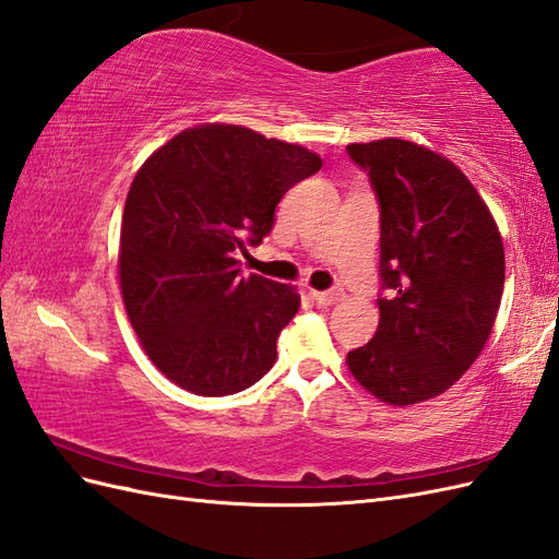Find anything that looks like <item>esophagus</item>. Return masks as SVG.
Listing matches in <instances>:
<instances>
[{"mask_svg":"<svg viewBox=\"0 0 559 559\" xmlns=\"http://www.w3.org/2000/svg\"><path fill=\"white\" fill-rule=\"evenodd\" d=\"M312 298L319 302V306H333V302L343 300V289H329V292H312Z\"/></svg>","mask_w":559,"mask_h":559,"instance_id":"34e87169","label":"esophagus"}]
</instances>
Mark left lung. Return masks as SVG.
Listing matches in <instances>:
<instances>
[{"instance_id":"1","label":"left lung","mask_w":559,"mask_h":559,"mask_svg":"<svg viewBox=\"0 0 559 559\" xmlns=\"http://www.w3.org/2000/svg\"><path fill=\"white\" fill-rule=\"evenodd\" d=\"M380 205V324L347 354L389 405L443 394L478 359L503 294V242L464 173L405 140L349 144Z\"/></svg>"}]
</instances>
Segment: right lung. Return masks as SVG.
I'll use <instances>...</instances> for the list:
<instances>
[{
  "mask_svg": "<svg viewBox=\"0 0 559 559\" xmlns=\"http://www.w3.org/2000/svg\"><path fill=\"white\" fill-rule=\"evenodd\" d=\"M321 158L242 126L179 132L126 198L118 277L134 333L186 392L226 396L259 382L300 308L292 286L245 277L238 251L273 230L275 207Z\"/></svg>",
  "mask_w": 559,
  "mask_h": 559,
  "instance_id": "add662e5",
  "label": "right lung"
}]
</instances>
